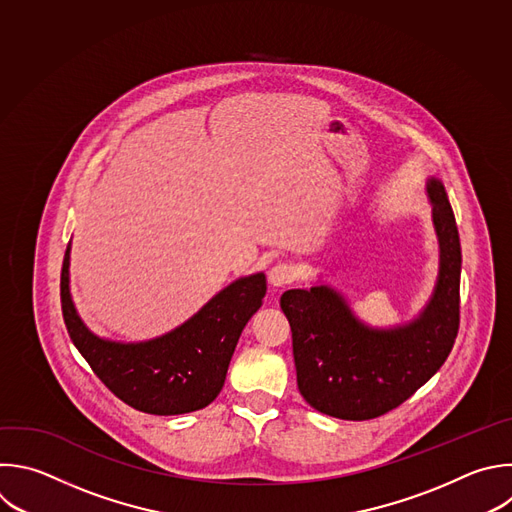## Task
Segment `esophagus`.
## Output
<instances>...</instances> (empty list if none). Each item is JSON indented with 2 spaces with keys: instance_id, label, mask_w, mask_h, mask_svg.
I'll use <instances>...</instances> for the list:
<instances>
[{
  "instance_id": "obj_1",
  "label": "esophagus",
  "mask_w": 512,
  "mask_h": 512,
  "mask_svg": "<svg viewBox=\"0 0 512 512\" xmlns=\"http://www.w3.org/2000/svg\"><path fill=\"white\" fill-rule=\"evenodd\" d=\"M295 277H297V271L289 263H277L269 269V283L273 287H285V285L293 283Z\"/></svg>"
}]
</instances>
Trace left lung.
Segmentation results:
<instances>
[{
  "label": "left lung",
  "mask_w": 512,
  "mask_h": 512,
  "mask_svg": "<svg viewBox=\"0 0 512 512\" xmlns=\"http://www.w3.org/2000/svg\"><path fill=\"white\" fill-rule=\"evenodd\" d=\"M440 243L434 293L410 323L378 329L358 319L329 285L289 289L281 309L291 325L297 388L321 414L372 420L422 388L446 362L460 323V239L444 185H426Z\"/></svg>",
  "instance_id": "left-lung-1"
}]
</instances>
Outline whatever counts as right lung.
Returning <instances> with one entry per match:
<instances>
[{
    "label": "right lung",
    "instance_id": "1",
    "mask_svg": "<svg viewBox=\"0 0 512 512\" xmlns=\"http://www.w3.org/2000/svg\"><path fill=\"white\" fill-rule=\"evenodd\" d=\"M68 267L70 245L60 297L74 346L116 398L156 416L195 412L219 396L239 335L267 291L263 273L241 277L177 329L148 342L122 344L102 339L84 325L72 303Z\"/></svg>",
    "mask_w": 512,
    "mask_h": 512
}]
</instances>
